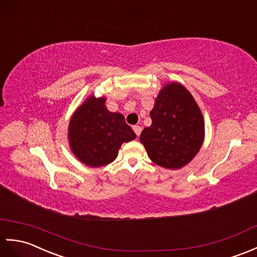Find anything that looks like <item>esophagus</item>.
Listing matches in <instances>:
<instances>
[{
    "label": "esophagus",
    "instance_id": "34e87169",
    "mask_svg": "<svg viewBox=\"0 0 257 257\" xmlns=\"http://www.w3.org/2000/svg\"><path fill=\"white\" fill-rule=\"evenodd\" d=\"M133 130H134L135 134L138 135V136H140V134H141V132H142V127H141V126H139V125H134V126H133Z\"/></svg>",
    "mask_w": 257,
    "mask_h": 257
}]
</instances>
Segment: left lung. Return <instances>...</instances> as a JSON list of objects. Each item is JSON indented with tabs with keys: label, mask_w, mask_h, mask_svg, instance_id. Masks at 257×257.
Masks as SVG:
<instances>
[{
	"label": "left lung",
	"mask_w": 257,
	"mask_h": 257,
	"mask_svg": "<svg viewBox=\"0 0 257 257\" xmlns=\"http://www.w3.org/2000/svg\"><path fill=\"white\" fill-rule=\"evenodd\" d=\"M150 115L140 141L151 161L173 170L189 164L204 140V118L189 91L179 82L165 84Z\"/></svg>",
	"instance_id": "left-lung-1"
}]
</instances>
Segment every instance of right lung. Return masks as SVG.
<instances>
[{
    "mask_svg": "<svg viewBox=\"0 0 257 257\" xmlns=\"http://www.w3.org/2000/svg\"><path fill=\"white\" fill-rule=\"evenodd\" d=\"M105 96H88L69 121L70 150L85 166L101 167L117 157L123 143L136 139L121 113L110 112Z\"/></svg>",
    "mask_w": 257,
    "mask_h": 257,
    "instance_id": "1",
    "label": "right lung"
}]
</instances>
